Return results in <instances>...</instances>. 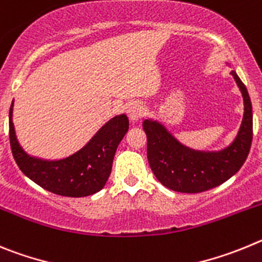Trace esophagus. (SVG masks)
<instances>
[{"mask_svg": "<svg viewBox=\"0 0 262 262\" xmlns=\"http://www.w3.org/2000/svg\"><path fill=\"white\" fill-rule=\"evenodd\" d=\"M145 105L140 100H133V102H130L128 104V108H126V114H128L129 120L132 122H137L145 115Z\"/></svg>", "mask_w": 262, "mask_h": 262, "instance_id": "34e87169", "label": "esophagus"}]
</instances>
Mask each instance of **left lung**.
Masks as SVG:
<instances>
[{
  "label": "left lung",
  "instance_id": "1",
  "mask_svg": "<svg viewBox=\"0 0 262 262\" xmlns=\"http://www.w3.org/2000/svg\"><path fill=\"white\" fill-rule=\"evenodd\" d=\"M243 96L242 124L230 145L221 150H197L179 141L163 122L146 119L142 126L147 136V159L154 175L168 189L181 193H200L215 188L242 168L249 154L253 136L252 103L247 87L230 63Z\"/></svg>",
  "mask_w": 262,
  "mask_h": 262
}]
</instances>
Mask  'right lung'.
Segmentation results:
<instances>
[{"mask_svg": "<svg viewBox=\"0 0 262 262\" xmlns=\"http://www.w3.org/2000/svg\"><path fill=\"white\" fill-rule=\"evenodd\" d=\"M14 100L9 111V136L13 157L20 171L46 190L65 197H84L103 189L111 175L117 146L129 129L126 115L108 120L89 142L61 159L28 154L18 141L13 122Z\"/></svg>", "mask_w": 262, "mask_h": 262, "instance_id": "add662e5", "label": "right lung"}]
</instances>
